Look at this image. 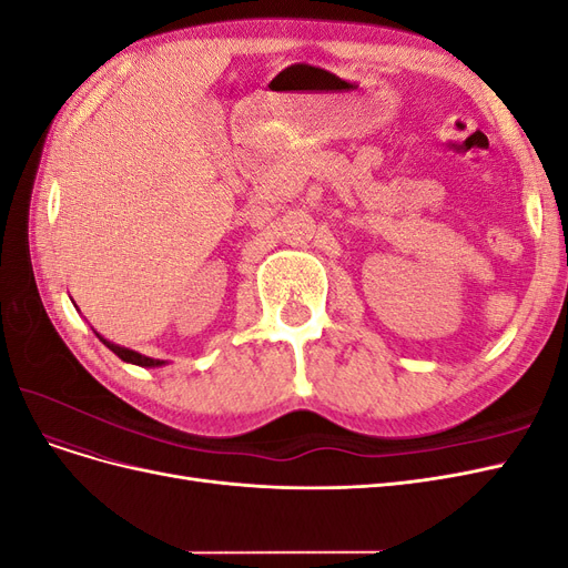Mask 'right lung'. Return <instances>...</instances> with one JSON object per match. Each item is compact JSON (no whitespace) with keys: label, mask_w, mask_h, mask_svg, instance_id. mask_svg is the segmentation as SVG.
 <instances>
[{"label":"right lung","mask_w":568,"mask_h":568,"mask_svg":"<svg viewBox=\"0 0 568 568\" xmlns=\"http://www.w3.org/2000/svg\"><path fill=\"white\" fill-rule=\"evenodd\" d=\"M94 332V329H92ZM97 334V338L104 343V346L109 348V351H113L120 359H123V363H130V365H140V367H161V365H165V359H153V357H146V355H142V353H136V351H130V348H125V346H118V343H113V341H109V338H104L101 336L99 332H94Z\"/></svg>","instance_id":"1"}]
</instances>
